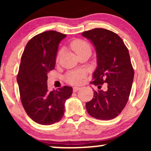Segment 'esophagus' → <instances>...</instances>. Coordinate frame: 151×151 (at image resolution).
Listing matches in <instances>:
<instances>
[{
  "label": "esophagus",
  "instance_id": "1",
  "mask_svg": "<svg viewBox=\"0 0 151 151\" xmlns=\"http://www.w3.org/2000/svg\"><path fill=\"white\" fill-rule=\"evenodd\" d=\"M79 89H80V87H79V86H74L73 88V91L74 92H76V91H77Z\"/></svg>",
  "mask_w": 151,
  "mask_h": 151
}]
</instances>
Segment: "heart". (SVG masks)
<instances>
[{
	"label": "heart",
	"mask_w": 151,
	"mask_h": 151,
	"mask_svg": "<svg viewBox=\"0 0 151 151\" xmlns=\"http://www.w3.org/2000/svg\"><path fill=\"white\" fill-rule=\"evenodd\" d=\"M71 47L75 52L77 55L81 52H84L85 51L91 52V47L89 44L86 41L83 40H75L73 42L71 43ZM62 50H60L58 52V55H57V60H59L60 56L62 55ZM84 77V72L82 71H71V72H67L66 74L65 79L66 81L70 84H76L79 83Z\"/></svg>",
	"instance_id": "obj_1"
}]
</instances>
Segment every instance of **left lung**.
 <instances>
[{"mask_svg": "<svg viewBox=\"0 0 151 151\" xmlns=\"http://www.w3.org/2000/svg\"><path fill=\"white\" fill-rule=\"evenodd\" d=\"M95 47L97 67L91 84L98 86L93 97L86 103L88 114L100 120L119 115L129 100L134 77L129 50L122 39L112 31L95 28L82 32ZM107 83V88L101 86Z\"/></svg>", "mask_w": 151, "mask_h": 151, "instance_id": "left-lung-1", "label": "left lung"}]
</instances>
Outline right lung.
Instances as JSON below:
<instances>
[{"mask_svg": "<svg viewBox=\"0 0 151 151\" xmlns=\"http://www.w3.org/2000/svg\"><path fill=\"white\" fill-rule=\"evenodd\" d=\"M65 37L55 30L38 34L27 43L21 57L17 81L22 106L31 119L42 125L61 120L65 101L72 93L71 86L50 91L47 84L48 73L55 67L59 43Z\"/></svg>", "mask_w": 151, "mask_h": 151, "instance_id": "obj_1", "label": "right lung"}]
</instances>
